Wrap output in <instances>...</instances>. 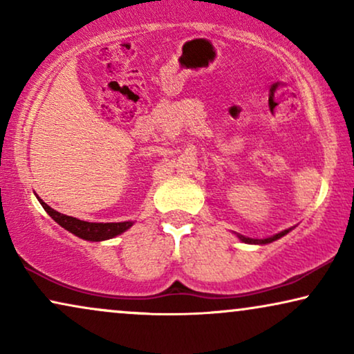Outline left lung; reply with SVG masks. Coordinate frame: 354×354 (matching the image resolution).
<instances>
[{
  "label": "left lung",
  "mask_w": 354,
  "mask_h": 354,
  "mask_svg": "<svg viewBox=\"0 0 354 354\" xmlns=\"http://www.w3.org/2000/svg\"><path fill=\"white\" fill-rule=\"evenodd\" d=\"M292 229H293V227H290V229L279 232V234H275L272 236H268V239H250V236H245V235H240V234H236V236H239L240 241H243V243H248V245H268V243H272V241H275V240L282 239V236L287 235Z\"/></svg>",
  "instance_id": "left-lung-1"
}]
</instances>
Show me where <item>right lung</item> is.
<instances>
[{
	"label": "right lung",
	"instance_id": "right-lung-1",
	"mask_svg": "<svg viewBox=\"0 0 354 354\" xmlns=\"http://www.w3.org/2000/svg\"><path fill=\"white\" fill-rule=\"evenodd\" d=\"M37 200L40 201V205L43 206L48 214L53 217V221L57 222L62 229H66L71 234H74L75 236H79L82 240L86 241H104L109 239H114L120 234H124L125 230H129L130 227L133 225V221H125V222H86V221H80L77 217L72 216H66L61 214L46 205L41 198L37 196Z\"/></svg>",
	"mask_w": 354,
	"mask_h": 354
}]
</instances>
